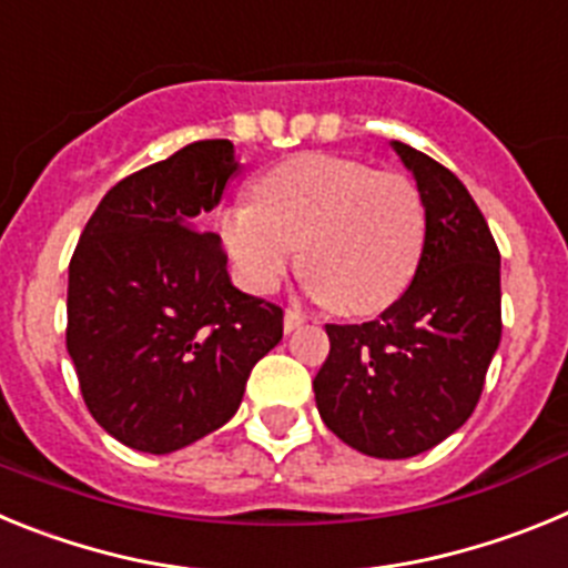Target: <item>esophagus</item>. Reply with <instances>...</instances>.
<instances>
[{
    "label": "esophagus",
    "mask_w": 568,
    "mask_h": 568,
    "mask_svg": "<svg viewBox=\"0 0 568 568\" xmlns=\"http://www.w3.org/2000/svg\"><path fill=\"white\" fill-rule=\"evenodd\" d=\"M304 321H307V315L301 313V310L287 307L284 310V333H293V329H298Z\"/></svg>",
    "instance_id": "esophagus-1"
}]
</instances>
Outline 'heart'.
Segmentation results:
<instances>
[{
    "mask_svg": "<svg viewBox=\"0 0 568 568\" xmlns=\"http://www.w3.org/2000/svg\"><path fill=\"white\" fill-rule=\"evenodd\" d=\"M219 235L250 293H273L298 250L301 275L327 307L369 315L409 287L426 207L406 175L304 153L261 175L255 202L224 207Z\"/></svg>",
    "mask_w": 568,
    "mask_h": 568,
    "instance_id": "heart-1",
    "label": "heart"
}]
</instances>
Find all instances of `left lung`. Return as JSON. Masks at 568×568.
<instances>
[{"mask_svg": "<svg viewBox=\"0 0 568 568\" xmlns=\"http://www.w3.org/2000/svg\"><path fill=\"white\" fill-rule=\"evenodd\" d=\"M426 207V241L406 293L381 318L327 324L313 381L321 420L369 458L400 460L458 433L500 344V253L455 173L389 142Z\"/></svg>", "mask_w": 568, "mask_h": 568, "instance_id": "obj_1", "label": "left lung"}]
</instances>
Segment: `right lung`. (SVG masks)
<instances>
[{"label": "right lung", "mask_w": 568, "mask_h": 568, "mask_svg": "<svg viewBox=\"0 0 568 568\" xmlns=\"http://www.w3.org/2000/svg\"><path fill=\"white\" fill-rule=\"evenodd\" d=\"M239 170L227 139L193 142L110 187L68 270V353L104 433L168 455L227 424L284 313L241 293L202 230Z\"/></svg>", "instance_id": "1"}]
</instances>
